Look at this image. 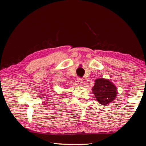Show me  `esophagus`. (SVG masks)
I'll use <instances>...</instances> for the list:
<instances>
[{
  "instance_id": "esophagus-1",
  "label": "esophagus",
  "mask_w": 146,
  "mask_h": 146,
  "mask_svg": "<svg viewBox=\"0 0 146 146\" xmlns=\"http://www.w3.org/2000/svg\"><path fill=\"white\" fill-rule=\"evenodd\" d=\"M82 78H80V77H78L77 78V82L79 85H82Z\"/></svg>"
}]
</instances>
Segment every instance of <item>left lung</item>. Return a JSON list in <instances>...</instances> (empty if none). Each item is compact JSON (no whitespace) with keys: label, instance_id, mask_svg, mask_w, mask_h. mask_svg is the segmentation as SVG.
I'll return each mask as SVG.
<instances>
[{"label":"left lung","instance_id":"left-lung-1","mask_svg":"<svg viewBox=\"0 0 146 146\" xmlns=\"http://www.w3.org/2000/svg\"><path fill=\"white\" fill-rule=\"evenodd\" d=\"M95 82L92 90L98 102L106 106L114 100L117 95V89L111 82L106 79L98 78Z\"/></svg>","mask_w":146,"mask_h":146}]
</instances>
